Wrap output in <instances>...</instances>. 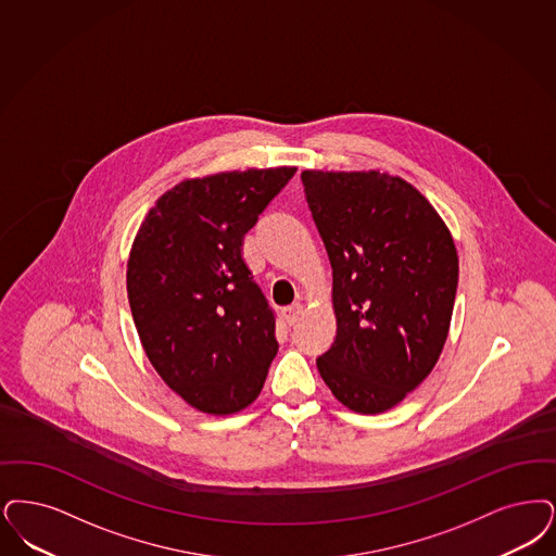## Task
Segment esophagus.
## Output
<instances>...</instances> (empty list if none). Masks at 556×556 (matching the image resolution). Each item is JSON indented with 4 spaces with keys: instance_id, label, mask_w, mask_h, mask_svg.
<instances>
[{
    "instance_id": "34e87169",
    "label": "esophagus",
    "mask_w": 556,
    "mask_h": 556,
    "mask_svg": "<svg viewBox=\"0 0 556 556\" xmlns=\"http://www.w3.org/2000/svg\"><path fill=\"white\" fill-rule=\"evenodd\" d=\"M302 312H304L302 304H293V306H289V308L283 311V318H286V323H288L289 327H293V325L300 320Z\"/></svg>"
}]
</instances>
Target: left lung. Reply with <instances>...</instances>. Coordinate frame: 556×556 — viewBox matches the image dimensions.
<instances>
[{"label":"left lung","mask_w":556,"mask_h":556,"mask_svg":"<svg viewBox=\"0 0 556 556\" xmlns=\"http://www.w3.org/2000/svg\"><path fill=\"white\" fill-rule=\"evenodd\" d=\"M333 267L337 334L316 359L337 400L380 414L439 362L459 261L441 215L405 179L380 172H302Z\"/></svg>","instance_id":"obj_1"}]
</instances>
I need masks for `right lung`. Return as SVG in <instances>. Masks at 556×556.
<instances>
[{
	"mask_svg": "<svg viewBox=\"0 0 556 556\" xmlns=\"http://www.w3.org/2000/svg\"><path fill=\"white\" fill-rule=\"evenodd\" d=\"M295 167L184 179L149 211L128 258L134 325L159 377L204 414L261 395L275 312L242 258L244 236Z\"/></svg>",
	"mask_w": 556,
	"mask_h": 556,
	"instance_id": "add662e5",
	"label": "right lung"
}]
</instances>
